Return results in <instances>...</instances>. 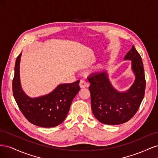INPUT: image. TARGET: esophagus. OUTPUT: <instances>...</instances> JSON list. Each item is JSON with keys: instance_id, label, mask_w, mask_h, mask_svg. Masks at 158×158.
Returning <instances> with one entry per match:
<instances>
[{"instance_id": "obj_1", "label": "esophagus", "mask_w": 158, "mask_h": 158, "mask_svg": "<svg viewBox=\"0 0 158 158\" xmlns=\"http://www.w3.org/2000/svg\"><path fill=\"white\" fill-rule=\"evenodd\" d=\"M79 85L81 88H84L88 86V83L87 82H85V81H84V80H81L80 83H79Z\"/></svg>"}]
</instances>
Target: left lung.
<instances>
[{"instance_id":"1","label":"left lung","mask_w":158,"mask_h":158,"mask_svg":"<svg viewBox=\"0 0 158 158\" xmlns=\"http://www.w3.org/2000/svg\"><path fill=\"white\" fill-rule=\"evenodd\" d=\"M125 59L132 60V69L136 75L135 83L127 92L120 93L110 83L106 72L91 74V103L93 114L102 123L117 125L131 119L140 107L144 96L146 79L140 55L132 45Z\"/></svg>"}]
</instances>
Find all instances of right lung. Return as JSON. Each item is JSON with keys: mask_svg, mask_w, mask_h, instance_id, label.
Listing matches in <instances>:
<instances>
[{"mask_svg": "<svg viewBox=\"0 0 158 158\" xmlns=\"http://www.w3.org/2000/svg\"><path fill=\"white\" fill-rule=\"evenodd\" d=\"M21 53L17 57L12 80V92L18 106L27 120L38 127H54L63 123L73 99L80 88V81L60 84L48 95L31 98L23 92L20 82L19 65Z\"/></svg>", "mask_w": 158, "mask_h": 158, "instance_id": "right-lung-1", "label": "right lung"}]
</instances>
